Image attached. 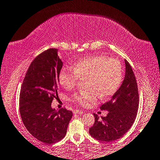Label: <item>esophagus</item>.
I'll use <instances>...</instances> for the list:
<instances>
[{"label": "esophagus", "mask_w": 160, "mask_h": 160, "mask_svg": "<svg viewBox=\"0 0 160 160\" xmlns=\"http://www.w3.org/2000/svg\"><path fill=\"white\" fill-rule=\"evenodd\" d=\"M74 114H81L82 113H84V112L82 111V110H79V109H75L74 110Z\"/></svg>", "instance_id": "1"}]
</instances>
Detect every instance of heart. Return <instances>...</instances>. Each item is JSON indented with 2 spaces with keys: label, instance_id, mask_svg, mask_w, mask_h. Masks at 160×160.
I'll list each match as a JSON object with an SVG mask.
<instances>
[{
  "label": "heart",
  "instance_id": "obj_1",
  "mask_svg": "<svg viewBox=\"0 0 160 160\" xmlns=\"http://www.w3.org/2000/svg\"><path fill=\"white\" fill-rule=\"evenodd\" d=\"M122 67L120 61L103 55L93 56L78 62L73 68L65 67L60 72L61 85L67 89L75 86L78 80H86L89 90L72 96V100L87 107L100 98H107L120 88L122 81Z\"/></svg>",
  "mask_w": 160,
  "mask_h": 160
}]
</instances>
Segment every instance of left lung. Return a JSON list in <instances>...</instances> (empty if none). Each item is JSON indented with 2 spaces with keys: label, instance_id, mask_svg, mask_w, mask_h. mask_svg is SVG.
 Masks as SVG:
<instances>
[{
  "label": "left lung",
  "instance_id": "left-lung-1",
  "mask_svg": "<svg viewBox=\"0 0 160 160\" xmlns=\"http://www.w3.org/2000/svg\"><path fill=\"white\" fill-rule=\"evenodd\" d=\"M124 80L111 99L101 106L107 110V117L99 118L93 114L95 122L90 128L89 133L96 140L112 142L122 137L133 124L138 112L139 97L136 79L127 60Z\"/></svg>",
  "mask_w": 160,
  "mask_h": 160
}]
</instances>
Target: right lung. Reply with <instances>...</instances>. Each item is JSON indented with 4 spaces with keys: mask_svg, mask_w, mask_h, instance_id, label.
<instances>
[{
    "mask_svg": "<svg viewBox=\"0 0 160 160\" xmlns=\"http://www.w3.org/2000/svg\"><path fill=\"white\" fill-rule=\"evenodd\" d=\"M62 65L57 48L43 51L30 64L20 91L22 122L32 136L48 144L64 138L72 117L65 108H51L53 99L58 97Z\"/></svg>",
    "mask_w": 160,
    "mask_h": 160,
    "instance_id": "right-lung-1",
    "label": "right lung"
}]
</instances>
